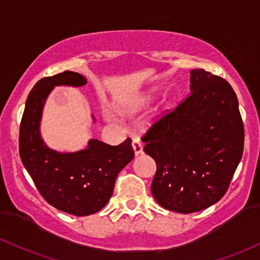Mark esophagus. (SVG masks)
<instances>
[{"instance_id":"1","label":"esophagus","mask_w":260,"mask_h":260,"mask_svg":"<svg viewBox=\"0 0 260 260\" xmlns=\"http://www.w3.org/2000/svg\"><path fill=\"white\" fill-rule=\"evenodd\" d=\"M132 148H133V150H135L136 156L143 153V145H142V142L139 138L132 139Z\"/></svg>"}]
</instances>
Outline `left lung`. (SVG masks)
Masks as SVG:
<instances>
[{"mask_svg":"<svg viewBox=\"0 0 260 260\" xmlns=\"http://www.w3.org/2000/svg\"><path fill=\"white\" fill-rule=\"evenodd\" d=\"M190 82V95L142 136L144 152L156 162L154 199L179 213L198 212L223 198L244 147L232 86L204 69L191 70Z\"/></svg>","mask_w":260,"mask_h":260,"instance_id":"8db88e82","label":"left lung"}]
</instances>
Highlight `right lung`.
Here are the masks:
<instances>
[{
  "label": "right lung",
  "instance_id": "add662e5",
  "mask_svg": "<svg viewBox=\"0 0 260 260\" xmlns=\"http://www.w3.org/2000/svg\"><path fill=\"white\" fill-rule=\"evenodd\" d=\"M85 84L84 76L69 70L39 80L25 102L18 141L21 160L42 198L55 209L79 217L92 215L107 204L117 175L135 158L131 138L119 145L91 139L76 153H58L43 143L39 122L51 88Z\"/></svg>",
  "mask_w": 260,
  "mask_h": 260
}]
</instances>
